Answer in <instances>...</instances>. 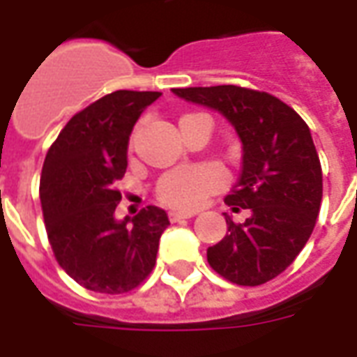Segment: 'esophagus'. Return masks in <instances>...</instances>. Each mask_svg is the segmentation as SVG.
Listing matches in <instances>:
<instances>
[{
	"instance_id": "34e87169",
	"label": "esophagus",
	"mask_w": 357,
	"mask_h": 357,
	"mask_svg": "<svg viewBox=\"0 0 357 357\" xmlns=\"http://www.w3.org/2000/svg\"><path fill=\"white\" fill-rule=\"evenodd\" d=\"M170 222H179V220H189V218H193V212H178V210H172L170 214Z\"/></svg>"
}]
</instances>
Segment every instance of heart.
<instances>
[{
	"instance_id": "b5f03b06",
	"label": "heart",
	"mask_w": 357,
	"mask_h": 357,
	"mask_svg": "<svg viewBox=\"0 0 357 357\" xmlns=\"http://www.w3.org/2000/svg\"><path fill=\"white\" fill-rule=\"evenodd\" d=\"M224 185L222 172L212 166H195V168H179L166 174L158 181V199L181 210L197 208L204 197Z\"/></svg>"
}]
</instances>
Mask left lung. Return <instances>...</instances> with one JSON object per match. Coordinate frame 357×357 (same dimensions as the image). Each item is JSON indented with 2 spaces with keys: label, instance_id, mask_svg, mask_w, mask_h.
Segmentation results:
<instances>
[{
  "label": "left lung",
  "instance_id": "left-lung-1",
  "mask_svg": "<svg viewBox=\"0 0 357 357\" xmlns=\"http://www.w3.org/2000/svg\"><path fill=\"white\" fill-rule=\"evenodd\" d=\"M195 105L220 112L243 145V166L225 202L248 208L206 258L227 281L256 287L289 268L314 231L323 195L319 156L306 122L264 91L239 86L172 89Z\"/></svg>",
  "mask_w": 357,
  "mask_h": 357
}]
</instances>
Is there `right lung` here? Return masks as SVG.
<instances>
[{
	"instance_id": "right-lung-1",
	"label": "right lung",
	"mask_w": 357,
	"mask_h": 357,
	"mask_svg": "<svg viewBox=\"0 0 357 357\" xmlns=\"http://www.w3.org/2000/svg\"><path fill=\"white\" fill-rule=\"evenodd\" d=\"M160 91L118 89L68 120L45 156L40 201L61 268L93 292L135 289L155 268L168 214L147 206L116 220V181L128 168L135 122Z\"/></svg>"
}]
</instances>
